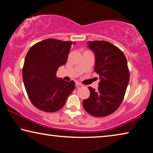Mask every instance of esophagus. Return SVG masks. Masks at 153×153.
<instances>
[{"label": "esophagus", "instance_id": "1", "mask_svg": "<svg viewBox=\"0 0 153 153\" xmlns=\"http://www.w3.org/2000/svg\"><path fill=\"white\" fill-rule=\"evenodd\" d=\"M83 85L81 83H79V82H76V86L77 88H78V87H79V86H82Z\"/></svg>", "mask_w": 153, "mask_h": 153}]
</instances>
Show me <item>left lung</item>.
Segmentation results:
<instances>
[{
	"label": "left lung",
	"mask_w": 153,
	"mask_h": 153,
	"mask_svg": "<svg viewBox=\"0 0 153 153\" xmlns=\"http://www.w3.org/2000/svg\"><path fill=\"white\" fill-rule=\"evenodd\" d=\"M95 54V71L100 76L98 89L88 87L90 96L83 100L84 108L94 117H105L120 106L130 74L126 57L121 50L106 41L88 42Z\"/></svg>",
	"instance_id": "8db88e82"
}]
</instances>
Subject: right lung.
I'll return each mask as SVG.
<instances>
[{
	"mask_svg": "<svg viewBox=\"0 0 153 153\" xmlns=\"http://www.w3.org/2000/svg\"><path fill=\"white\" fill-rule=\"evenodd\" d=\"M72 44L76 42L49 38L36 43L27 52L22 79L31 103L41 111H59L74 90V81L56 77L58 68L67 62Z\"/></svg>",
	"mask_w": 153,
	"mask_h": 153,
	"instance_id": "obj_1",
	"label": "right lung"
}]
</instances>
